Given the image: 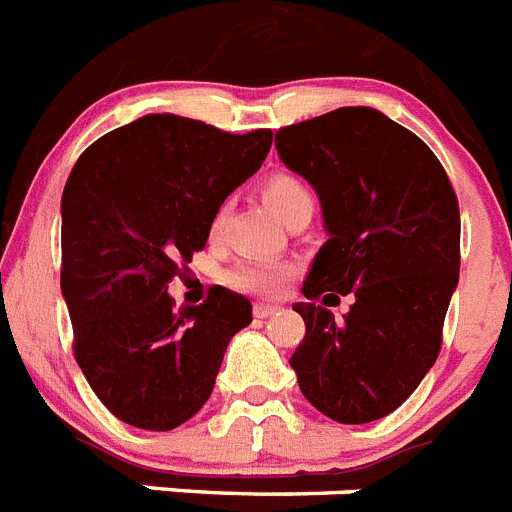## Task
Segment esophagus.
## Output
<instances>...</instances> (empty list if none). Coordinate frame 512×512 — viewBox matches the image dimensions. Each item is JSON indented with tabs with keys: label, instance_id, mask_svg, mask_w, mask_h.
<instances>
[{
	"label": "esophagus",
	"instance_id": "34e87169",
	"mask_svg": "<svg viewBox=\"0 0 512 512\" xmlns=\"http://www.w3.org/2000/svg\"><path fill=\"white\" fill-rule=\"evenodd\" d=\"M277 310H279V305H274V303H256V305H253V316L269 318V316H274Z\"/></svg>",
	"mask_w": 512,
	"mask_h": 512
}]
</instances>
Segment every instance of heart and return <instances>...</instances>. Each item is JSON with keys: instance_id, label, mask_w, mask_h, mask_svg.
<instances>
[{"instance_id": "1", "label": "heart", "mask_w": 512, "mask_h": 512, "mask_svg": "<svg viewBox=\"0 0 512 512\" xmlns=\"http://www.w3.org/2000/svg\"><path fill=\"white\" fill-rule=\"evenodd\" d=\"M261 196H264L266 207L272 209L282 222L290 220L298 209L313 207V194L308 186L290 173H277V176L266 178L261 183ZM217 225L220 220L212 225V233H217ZM290 277L292 266L277 259H243L222 274L227 287L246 292V295H261V298L279 295Z\"/></svg>"}]
</instances>
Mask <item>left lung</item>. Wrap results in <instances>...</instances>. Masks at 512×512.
Instances as JSON below:
<instances>
[{
	"mask_svg": "<svg viewBox=\"0 0 512 512\" xmlns=\"http://www.w3.org/2000/svg\"><path fill=\"white\" fill-rule=\"evenodd\" d=\"M282 163L316 189L329 240L295 303L305 339L290 357L305 399L365 425L412 396L443 344L458 285L461 217L443 165L417 134L365 106L277 131ZM352 294L336 322L326 304Z\"/></svg>",
	"mask_w": 512,
	"mask_h": 512,
	"instance_id": "8db88e82",
	"label": "left lung"
}]
</instances>
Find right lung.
<instances>
[{
    "instance_id": "1",
    "label": "right lung",
    "mask_w": 512,
    "mask_h": 512,
    "mask_svg": "<svg viewBox=\"0 0 512 512\" xmlns=\"http://www.w3.org/2000/svg\"><path fill=\"white\" fill-rule=\"evenodd\" d=\"M272 131L230 134L150 113L80 155L61 194V295L74 357L108 412L165 432L209 399L251 303L214 287L173 310L168 282L207 246L222 202L251 178Z\"/></svg>"
}]
</instances>
